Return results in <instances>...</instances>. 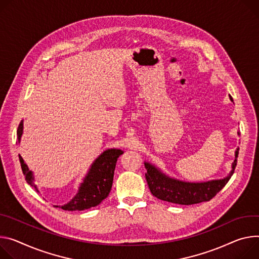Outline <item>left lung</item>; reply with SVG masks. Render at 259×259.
Here are the masks:
<instances>
[{
	"mask_svg": "<svg viewBox=\"0 0 259 259\" xmlns=\"http://www.w3.org/2000/svg\"><path fill=\"white\" fill-rule=\"evenodd\" d=\"M232 100L231 96H229ZM240 135V133L238 132ZM239 148L234 155V161L231 166V171L227 177L220 180H211L202 183H189L172 179L165 174H163L159 168L152 165L149 162H145L147 169L146 179L150 188L151 193L164 201L178 204H195L202 201H208L213 198L222 188L227 184L229 179L234 172L237 166Z\"/></svg>",
	"mask_w": 259,
	"mask_h": 259,
	"instance_id": "1",
	"label": "left lung"
}]
</instances>
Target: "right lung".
Wrapping results in <instances>:
<instances>
[{
	"mask_svg": "<svg viewBox=\"0 0 259 259\" xmlns=\"http://www.w3.org/2000/svg\"><path fill=\"white\" fill-rule=\"evenodd\" d=\"M23 122L21 121L17 128V143H20V137L22 135ZM124 152L119 149H108L104 151L95 161L93 162L90 170L88 171L83 182L80 184L77 194L68 203L61 207L65 210H83L90 207L98 205L103 199H105L112 186L113 175L115 169V164ZM19 156V162L23 176L29 185L33 186L36 191L37 186L35 185V179L33 172L29 169L28 165L23 161L22 157Z\"/></svg>",
	"mask_w": 259,
	"mask_h": 259,
	"instance_id": "obj_1",
	"label": "right lung"
}]
</instances>
